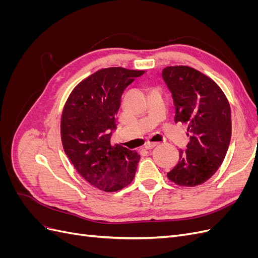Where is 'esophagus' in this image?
Masks as SVG:
<instances>
[{
  "instance_id": "1",
  "label": "esophagus",
  "mask_w": 258,
  "mask_h": 258,
  "mask_svg": "<svg viewBox=\"0 0 258 258\" xmlns=\"http://www.w3.org/2000/svg\"><path fill=\"white\" fill-rule=\"evenodd\" d=\"M158 143L157 142H147L145 144V148L146 150H152V148H154L155 146H157Z\"/></svg>"
}]
</instances>
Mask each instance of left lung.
Listing matches in <instances>:
<instances>
[{
	"label": "left lung",
	"mask_w": 258,
	"mask_h": 258,
	"mask_svg": "<svg viewBox=\"0 0 258 258\" xmlns=\"http://www.w3.org/2000/svg\"><path fill=\"white\" fill-rule=\"evenodd\" d=\"M175 106V122L187 126L189 142L179 151L177 165L168 172L179 186H197L212 176L227 153L231 138V112L218 85L186 66L162 70Z\"/></svg>",
	"instance_id": "obj_1"
}]
</instances>
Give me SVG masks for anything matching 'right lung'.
<instances>
[{
  "label": "right lung",
  "mask_w": 258,
  "mask_h": 258,
  "mask_svg": "<svg viewBox=\"0 0 258 258\" xmlns=\"http://www.w3.org/2000/svg\"><path fill=\"white\" fill-rule=\"evenodd\" d=\"M144 71L101 69L69 96L61 117V140L73 166L86 181L107 192L135 178L140 155L111 144L123 90Z\"/></svg>",
  "instance_id": "right-lung-1"
}]
</instances>
